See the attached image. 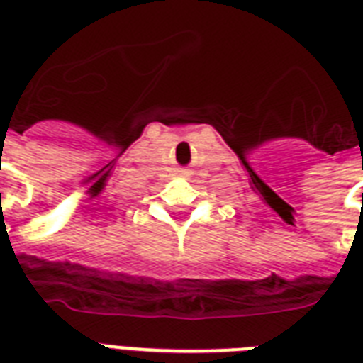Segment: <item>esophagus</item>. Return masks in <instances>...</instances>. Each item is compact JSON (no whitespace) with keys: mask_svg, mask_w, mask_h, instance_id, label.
<instances>
[{"mask_svg":"<svg viewBox=\"0 0 363 363\" xmlns=\"http://www.w3.org/2000/svg\"><path fill=\"white\" fill-rule=\"evenodd\" d=\"M181 175L182 177H190V171H188V169H181Z\"/></svg>","mask_w":363,"mask_h":363,"instance_id":"esophagus-1","label":"esophagus"}]
</instances>
